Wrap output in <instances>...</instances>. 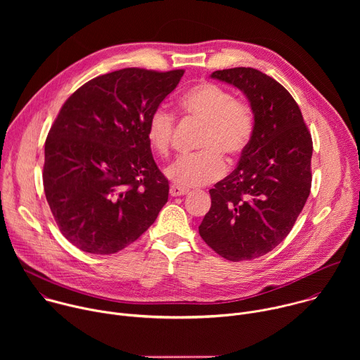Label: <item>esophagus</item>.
<instances>
[{
    "label": "esophagus",
    "instance_id": "obj_1",
    "mask_svg": "<svg viewBox=\"0 0 360 360\" xmlns=\"http://www.w3.org/2000/svg\"><path fill=\"white\" fill-rule=\"evenodd\" d=\"M188 192H189L188 189L181 188V186H178V185H171V188H169L171 196H184V195H186Z\"/></svg>",
    "mask_w": 360,
    "mask_h": 360
}]
</instances>
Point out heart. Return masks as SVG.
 Returning a JSON list of instances; mask_svg holds the SVG:
<instances>
[{"instance_id": "obj_1", "label": "heart", "mask_w": 360, "mask_h": 360, "mask_svg": "<svg viewBox=\"0 0 360 360\" xmlns=\"http://www.w3.org/2000/svg\"><path fill=\"white\" fill-rule=\"evenodd\" d=\"M179 111L203 124L199 153L182 155L165 168L169 181L181 188L211 184L225 172V160L232 164L248 148L255 117L249 104L214 82H200L186 89L178 101ZM175 131V117L165 107L153 110L146 122V139L153 152L165 157Z\"/></svg>"}]
</instances>
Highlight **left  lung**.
I'll list each match as a JSON object with an SVG mask.
<instances>
[{
    "label": "left lung",
    "instance_id": "8db88e82",
    "mask_svg": "<svg viewBox=\"0 0 360 360\" xmlns=\"http://www.w3.org/2000/svg\"><path fill=\"white\" fill-rule=\"evenodd\" d=\"M211 78L245 94L255 128L236 169L210 191L199 235L222 258L249 261L276 248L302 212L312 184V136L296 101L266 74L239 67Z\"/></svg>",
    "mask_w": 360,
    "mask_h": 360
}]
</instances>
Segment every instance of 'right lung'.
I'll return each instance as SVG.
<instances>
[{"label":"right lung","instance_id":"add662e5","mask_svg":"<svg viewBox=\"0 0 360 360\" xmlns=\"http://www.w3.org/2000/svg\"><path fill=\"white\" fill-rule=\"evenodd\" d=\"M184 72L124 68L88 81L65 101L45 141L42 179L61 233L78 249L122 250L168 202L146 122Z\"/></svg>","mask_w":360,"mask_h":360}]
</instances>
